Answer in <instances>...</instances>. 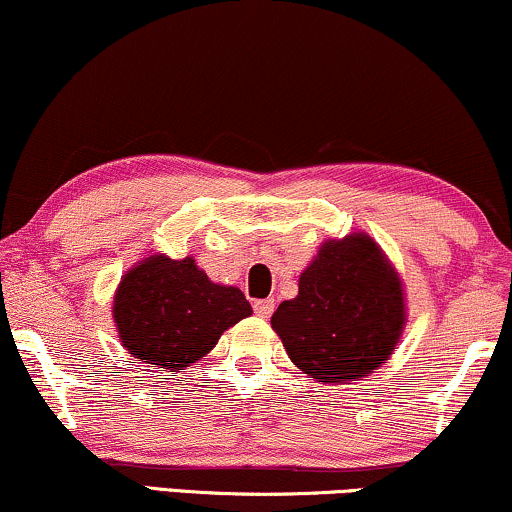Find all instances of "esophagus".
I'll list each match as a JSON object with an SVG mask.
<instances>
[{"mask_svg":"<svg viewBox=\"0 0 512 512\" xmlns=\"http://www.w3.org/2000/svg\"><path fill=\"white\" fill-rule=\"evenodd\" d=\"M252 307H255L257 316H262V319H269V316L274 314L276 302L274 300H257L255 304H252Z\"/></svg>","mask_w":512,"mask_h":512,"instance_id":"obj_1","label":"esophagus"}]
</instances>
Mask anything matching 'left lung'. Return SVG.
<instances>
[{"label":"left lung","instance_id":"obj_1","mask_svg":"<svg viewBox=\"0 0 512 512\" xmlns=\"http://www.w3.org/2000/svg\"><path fill=\"white\" fill-rule=\"evenodd\" d=\"M297 297L271 328L290 361L319 383H349L390 359L406 326L401 278L366 234L326 241L302 271Z\"/></svg>","mask_w":512,"mask_h":512}]
</instances>
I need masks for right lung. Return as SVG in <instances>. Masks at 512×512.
Segmentation results:
<instances>
[{
  "mask_svg": "<svg viewBox=\"0 0 512 512\" xmlns=\"http://www.w3.org/2000/svg\"><path fill=\"white\" fill-rule=\"evenodd\" d=\"M250 314L241 290L212 283L193 257H146L122 276L113 297L122 347L141 364L167 371L196 364L226 328Z\"/></svg>",
  "mask_w": 512,
  "mask_h": 512,
  "instance_id": "right-lung-1",
  "label": "right lung"
}]
</instances>
